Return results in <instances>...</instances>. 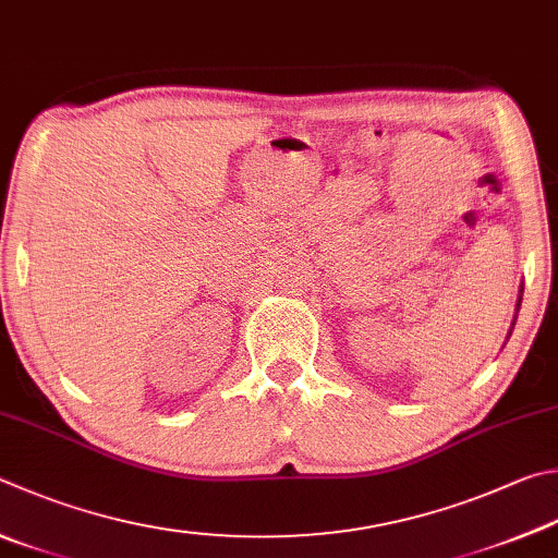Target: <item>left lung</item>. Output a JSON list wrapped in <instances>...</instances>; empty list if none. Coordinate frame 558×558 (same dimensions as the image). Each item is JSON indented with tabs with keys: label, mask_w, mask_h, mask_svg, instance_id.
Here are the masks:
<instances>
[{
	"label": "left lung",
	"mask_w": 558,
	"mask_h": 558,
	"mask_svg": "<svg viewBox=\"0 0 558 558\" xmlns=\"http://www.w3.org/2000/svg\"><path fill=\"white\" fill-rule=\"evenodd\" d=\"M520 296H522V287H520ZM522 301V299H520ZM520 301H518V308H520Z\"/></svg>",
	"instance_id": "left-lung-1"
}]
</instances>
